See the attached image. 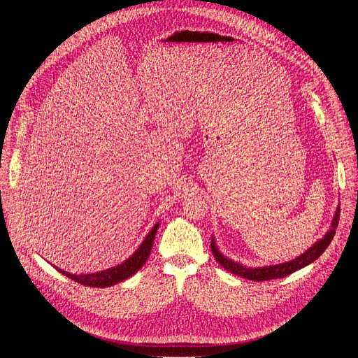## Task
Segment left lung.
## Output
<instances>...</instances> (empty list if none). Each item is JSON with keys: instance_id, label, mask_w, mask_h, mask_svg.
<instances>
[{"instance_id": "left-lung-1", "label": "left lung", "mask_w": 358, "mask_h": 358, "mask_svg": "<svg viewBox=\"0 0 358 358\" xmlns=\"http://www.w3.org/2000/svg\"><path fill=\"white\" fill-rule=\"evenodd\" d=\"M339 213H341V208L338 206V208H336V210H334L333 220L330 222V229L327 230V233L324 234L321 239H318L315 243H313L310 248H308L305 252L300 254L294 259H291V262L272 264V266H262V267H249V266L241 264V263L234 262V259H230L229 257H225L220 251L218 243H216V239H215L213 234H212V242H210L212 252H213V257H215L216 262H218L225 270H229V272H231L237 276H241V278H245V279H249V280H255V282L284 278V276L294 273V272H297V270L313 263L315 259H318V257H321V254L324 251H326L327 246L330 245V242L333 241V237L336 234V229H338Z\"/></svg>"}]
</instances>
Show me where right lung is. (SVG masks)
Segmentation results:
<instances>
[{
	"instance_id": "obj_1",
	"label": "right lung",
	"mask_w": 358,
	"mask_h": 358,
	"mask_svg": "<svg viewBox=\"0 0 358 358\" xmlns=\"http://www.w3.org/2000/svg\"><path fill=\"white\" fill-rule=\"evenodd\" d=\"M158 227H159V221L152 227V229H150V231L146 234L143 242L140 243V246L125 259V262H122L117 266H113L110 268H106V270H101V272H95V273L73 275V273L66 272V270H61L57 266H53V267H55L58 272L62 273L64 276L73 279L74 282H79L86 287H99V288L113 287L117 282H122V280L136 275L138 270L142 268V266L146 263V259L150 255V249H152V245H154V239H155Z\"/></svg>"
}]
</instances>
